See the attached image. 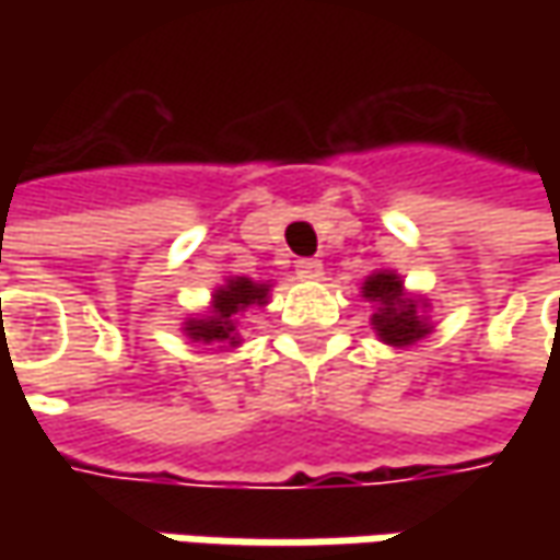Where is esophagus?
I'll return each mask as SVG.
<instances>
[{
    "label": "esophagus",
    "instance_id": "esophagus-1",
    "mask_svg": "<svg viewBox=\"0 0 560 560\" xmlns=\"http://www.w3.org/2000/svg\"><path fill=\"white\" fill-rule=\"evenodd\" d=\"M295 273H299L302 280H320L324 265H320L317 258H302V261H295Z\"/></svg>",
    "mask_w": 560,
    "mask_h": 560
}]
</instances>
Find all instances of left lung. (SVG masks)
Masks as SVG:
<instances>
[{"mask_svg":"<svg viewBox=\"0 0 560 560\" xmlns=\"http://www.w3.org/2000/svg\"><path fill=\"white\" fill-rule=\"evenodd\" d=\"M361 299L371 302V327L380 342L393 349H408L418 339L433 334L430 299L405 290V280L396 270L380 268L361 283Z\"/></svg>","mask_w":560,"mask_h":560,"instance_id":"left-lung-1","label":"left lung"}]
</instances>
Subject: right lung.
Wrapping results in <instances>:
<instances>
[{
    "label": "right lung",
    "instance_id": "add662e5",
    "mask_svg": "<svg viewBox=\"0 0 560 560\" xmlns=\"http://www.w3.org/2000/svg\"><path fill=\"white\" fill-rule=\"evenodd\" d=\"M270 280H252V277H224V283L211 292V302L202 314H189L184 320V336L214 349H240L243 339L236 330V317L248 308H261L270 299Z\"/></svg>",
    "mask_w": 560,
    "mask_h": 560
}]
</instances>
